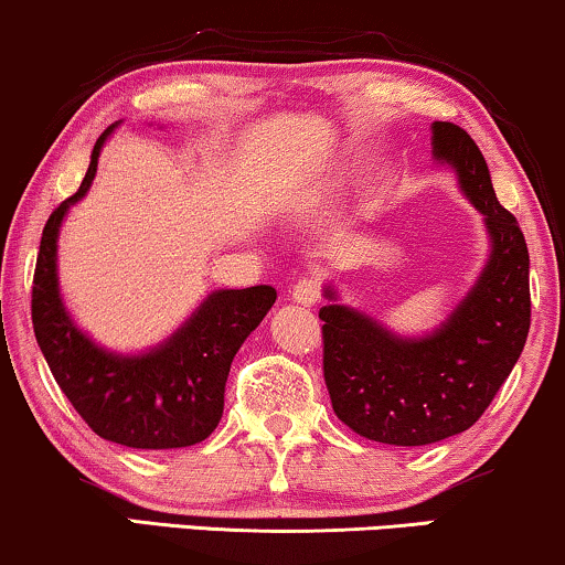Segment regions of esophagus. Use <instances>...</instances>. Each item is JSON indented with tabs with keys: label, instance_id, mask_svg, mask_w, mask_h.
I'll use <instances>...</instances> for the list:
<instances>
[{
	"label": "esophagus",
	"instance_id": "34e87169",
	"mask_svg": "<svg viewBox=\"0 0 565 565\" xmlns=\"http://www.w3.org/2000/svg\"><path fill=\"white\" fill-rule=\"evenodd\" d=\"M292 298L303 306H313L321 300V280L313 275L300 277V280L292 285Z\"/></svg>",
	"mask_w": 565,
	"mask_h": 565
}]
</instances>
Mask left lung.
<instances>
[{
  "label": "left lung",
  "instance_id": "obj_1",
  "mask_svg": "<svg viewBox=\"0 0 565 565\" xmlns=\"http://www.w3.org/2000/svg\"><path fill=\"white\" fill-rule=\"evenodd\" d=\"M435 157L455 167L486 215L491 259L437 334L398 339L344 306H323V381L347 427L383 445L419 447L481 419L520 360L530 331V254L520 223L497 200L473 138L437 120ZM331 296V292H329Z\"/></svg>",
  "mask_w": 565,
  "mask_h": 565
}]
</instances>
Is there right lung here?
<instances>
[{"label":"right lung","instance_id":"add662e5","mask_svg":"<svg viewBox=\"0 0 565 565\" xmlns=\"http://www.w3.org/2000/svg\"><path fill=\"white\" fill-rule=\"evenodd\" d=\"M107 134L110 128L97 138L79 190L45 221L30 300L35 339L58 388L95 435L138 450L190 447L218 427L231 362L277 292L269 285L213 292L167 344L141 358H118L92 344L61 306L56 238L68 205L95 180Z\"/></svg>","mask_w":565,"mask_h":565}]
</instances>
